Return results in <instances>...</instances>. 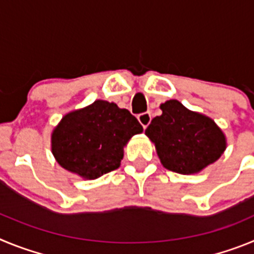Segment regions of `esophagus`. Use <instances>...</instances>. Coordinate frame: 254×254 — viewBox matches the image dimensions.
I'll list each match as a JSON object with an SVG mask.
<instances>
[{"label": "esophagus", "mask_w": 254, "mask_h": 254, "mask_svg": "<svg viewBox=\"0 0 254 254\" xmlns=\"http://www.w3.org/2000/svg\"><path fill=\"white\" fill-rule=\"evenodd\" d=\"M137 120H138V122L141 123V126H142L143 128H146L147 126L150 125V122H151V114L141 113V114H138Z\"/></svg>", "instance_id": "obj_1"}]
</instances>
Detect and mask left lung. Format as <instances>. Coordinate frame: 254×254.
<instances>
[{
	"label": "left lung",
	"instance_id": "left-lung-1",
	"mask_svg": "<svg viewBox=\"0 0 254 254\" xmlns=\"http://www.w3.org/2000/svg\"><path fill=\"white\" fill-rule=\"evenodd\" d=\"M145 134L155 145L163 167L179 174H196L215 163L226 149L223 129L210 117L190 111L176 99L160 105Z\"/></svg>",
	"mask_w": 254,
	"mask_h": 254
}]
</instances>
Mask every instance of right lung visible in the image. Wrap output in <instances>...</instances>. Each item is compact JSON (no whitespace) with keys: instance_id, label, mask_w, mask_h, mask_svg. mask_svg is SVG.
Segmentation results:
<instances>
[{"instance_id":"obj_1","label":"right lung","mask_w":254,"mask_h":254,"mask_svg":"<svg viewBox=\"0 0 254 254\" xmlns=\"http://www.w3.org/2000/svg\"><path fill=\"white\" fill-rule=\"evenodd\" d=\"M142 131L127 109L95 100L62 117L52 131V154L64 169L93 181L120 168L125 146Z\"/></svg>"}]
</instances>
